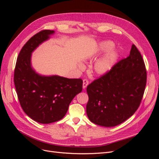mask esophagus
<instances>
[{"instance_id": "1", "label": "esophagus", "mask_w": 159, "mask_h": 159, "mask_svg": "<svg viewBox=\"0 0 159 159\" xmlns=\"http://www.w3.org/2000/svg\"><path fill=\"white\" fill-rule=\"evenodd\" d=\"M88 84H89L88 80H86V79L84 80H83V89L86 88V87H87Z\"/></svg>"}]
</instances>
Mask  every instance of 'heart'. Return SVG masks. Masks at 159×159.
Returning <instances> with one entry per match:
<instances>
[{
    "instance_id": "heart-1",
    "label": "heart",
    "mask_w": 159,
    "mask_h": 159,
    "mask_svg": "<svg viewBox=\"0 0 159 159\" xmlns=\"http://www.w3.org/2000/svg\"><path fill=\"white\" fill-rule=\"evenodd\" d=\"M115 46L114 43L111 41L106 40L100 42L98 45L95 48V49L90 54L91 57H95L103 52L109 51L99 58L93 66V70L96 74L102 75H104L111 69L117 61L118 58V53L116 50H111Z\"/></svg>"
}]
</instances>
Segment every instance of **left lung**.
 <instances>
[{
    "label": "left lung",
    "instance_id": "left-lung-1",
    "mask_svg": "<svg viewBox=\"0 0 159 159\" xmlns=\"http://www.w3.org/2000/svg\"><path fill=\"white\" fill-rule=\"evenodd\" d=\"M147 83V71L142 56L132 45L130 54L109 72L87 87L89 101L86 113L90 121L100 126L122 123L140 105Z\"/></svg>",
    "mask_w": 159,
    "mask_h": 159
}]
</instances>
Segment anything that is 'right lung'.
<instances>
[{"mask_svg": "<svg viewBox=\"0 0 159 159\" xmlns=\"http://www.w3.org/2000/svg\"><path fill=\"white\" fill-rule=\"evenodd\" d=\"M54 33L44 30L33 36L19 53L14 70V85L23 111L34 121L42 124L63 118L72 99L82 91V80L42 75L32 67V53Z\"/></svg>", "mask_w": 159, "mask_h": 159, "instance_id": "obj_1", "label": "right lung"}]
</instances>
